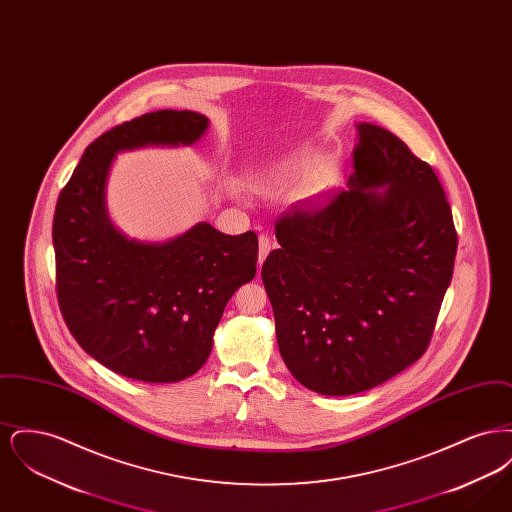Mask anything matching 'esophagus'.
<instances>
[{
    "label": "esophagus",
    "mask_w": 512,
    "mask_h": 512,
    "mask_svg": "<svg viewBox=\"0 0 512 512\" xmlns=\"http://www.w3.org/2000/svg\"><path fill=\"white\" fill-rule=\"evenodd\" d=\"M270 238L267 234H261L259 236V267L265 263L268 253H270Z\"/></svg>",
    "instance_id": "34e87169"
}]
</instances>
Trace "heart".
Masks as SVG:
<instances>
[{"instance_id": "b5f03b06", "label": "heart", "mask_w": 512, "mask_h": 512, "mask_svg": "<svg viewBox=\"0 0 512 512\" xmlns=\"http://www.w3.org/2000/svg\"><path fill=\"white\" fill-rule=\"evenodd\" d=\"M309 169H311V167H309L307 163L292 165L290 169L280 172V176L276 178V182H278V184H293V182H297L301 176H305ZM330 180H332V172L328 171V169H320V171L313 174V180H311V184H309V186H311L309 190H311L313 194L320 192L322 188H326V186L330 184Z\"/></svg>"}]
</instances>
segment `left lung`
Returning <instances> with one entry per match:
<instances>
[{"label":"left lung","instance_id":"left-lung-1","mask_svg":"<svg viewBox=\"0 0 512 512\" xmlns=\"http://www.w3.org/2000/svg\"><path fill=\"white\" fill-rule=\"evenodd\" d=\"M357 128L347 188L276 220L261 270L280 355L322 395L376 388L424 355L457 255L434 169L390 130Z\"/></svg>","mask_w":512,"mask_h":512}]
</instances>
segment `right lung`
<instances>
[{
    "label": "right lung",
    "instance_id": "right-lung-1",
    "mask_svg": "<svg viewBox=\"0 0 512 512\" xmlns=\"http://www.w3.org/2000/svg\"><path fill=\"white\" fill-rule=\"evenodd\" d=\"M194 111L122 122L86 147L53 215L55 288L78 345L109 370L169 384L205 365L222 311L257 272L255 232L228 236L207 222L165 244L126 240L105 211V182L122 149L194 144Z\"/></svg>",
    "mask_w": 512,
    "mask_h": 512
}]
</instances>
